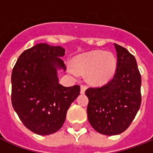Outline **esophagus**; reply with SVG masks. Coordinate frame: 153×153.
Returning <instances> with one entry per match:
<instances>
[{"label":"esophagus","instance_id":"1","mask_svg":"<svg viewBox=\"0 0 153 153\" xmlns=\"http://www.w3.org/2000/svg\"><path fill=\"white\" fill-rule=\"evenodd\" d=\"M86 86H85V85H81V91H80V92H81V94H85V91H86Z\"/></svg>","mask_w":153,"mask_h":153}]
</instances>
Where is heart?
<instances>
[{
	"instance_id": "obj_1",
	"label": "heart",
	"mask_w": 153,
	"mask_h": 153,
	"mask_svg": "<svg viewBox=\"0 0 153 153\" xmlns=\"http://www.w3.org/2000/svg\"><path fill=\"white\" fill-rule=\"evenodd\" d=\"M71 72L75 74L86 73V80L92 85H102L114 77L117 69V59L110 52L101 50L85 52L71 60Z\"/></svg>"
}]
</instances>
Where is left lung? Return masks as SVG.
Here are the masks:
<instances>
[{"label":"left lung","mask_w":153,"mask_h":153,"mask_svg":"<svg viewBox=\"0 0 153 153\" xmlns=\"http://www.w3.org/2000/svg\"><path fill=\"white\" fill-rule=\"evenodd\" d=\"M117 51L116 72L105 86L88 88L87 117L99 133L117 135L128 128L141 103V78L135 57L127 49L114 44Z\"/></svg>","instance_id":"obj_1"}]
</instances>
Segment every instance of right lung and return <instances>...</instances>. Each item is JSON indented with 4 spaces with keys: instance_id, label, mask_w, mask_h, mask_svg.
Listing matches in <instances>:
<instances>
[{
    "instance_id": "obj_1",
    "label": "right lung",
    "mask_w": 153,
    "mask_h": 153,
    "mask_svg": "<svg viewBox=\"0 0 153 153\" xmlns=\"http://www.w3.org/2000/svg\"><path fill=\"white\" fill-rule=\"evenodd\" d=\"M60 46L38 44L19 56L12 73V104L20 121L39 135L57 132L67 109L80 92L79 85L65 87L57 70L66 71Z\"/></svg>"
}]
</instances>
